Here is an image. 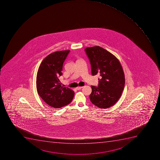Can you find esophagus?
Instances as JSON below:
<instances>
[{"label": "esophagus", "mask_w": 160, "mask_h": 160, "mask_svg": "<svg viewBox=\"0 0 160 160\" xmlns=\"http://www.w3.org/2000/svg\"><path fill=\"white\" fill-rule=\"evenodd\" d=\"M82 87H78L76 88V89L78 90H79L80 89H82Z\"/></svg>", "instance_id": "34e87169"}]
</instances>
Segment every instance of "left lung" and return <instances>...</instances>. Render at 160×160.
Here are the masks:
<instances>
[{
  "label": "left lung",
  "mask_w": 160,
  "mask_h": 160,
  "mask_svg": "<svg viewBox=\"0 0 160 160\" xmlns=\"http://www.w3.org/2000/svg\"><path fill=\"white\" fill-rule=\"evenodd\" d=\"M85 51L89 58L92 75H100L98 87L91 86V102L99 108H108L121 97L125 85L122 67L111 53L99 46L87 48Z\"/></svg>",
  "instance_id": "1"
}]
</instances>
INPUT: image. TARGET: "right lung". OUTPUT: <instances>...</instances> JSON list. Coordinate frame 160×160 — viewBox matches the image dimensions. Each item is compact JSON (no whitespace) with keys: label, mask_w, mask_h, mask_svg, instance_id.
<instances>
[{"label":"right lung","mask_w":160,"mask_h":160,"mask_svg":"<svg viewBox=\"0 0 160 160\" xmlns=\"http://www.w3.org/2000/svg\"><path fill=\"white\" fill-rule=\"evenodd\" d=\"M70 50L58 51L49 54L41 63L37 75L38 93L45 102L54 108H61L71 102L74 92L62 87L59 80L62 65Z\"/></svg>","instance_id":"add662e5"}]
</instances>
